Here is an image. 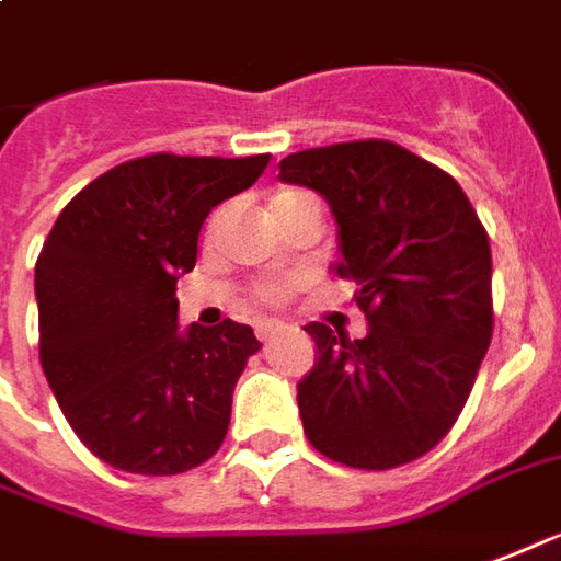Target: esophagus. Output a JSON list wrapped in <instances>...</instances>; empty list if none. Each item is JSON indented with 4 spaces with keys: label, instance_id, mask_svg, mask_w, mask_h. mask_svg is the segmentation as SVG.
<instances>
[{
    "label": "esophagus",
    "instance_id": "esophagus-1",
    "mask_svg": "<svg viewBox=\"0 0 561 561\" xmlns=\"http://www.w3.org/2000/svg\"><path fill=\"white\" fill-rule=\"evenodd\" d=\"M277 331H280L277 322H260V325H256V337H260V341H272Z\"/></svg>",
    "mask_w": 561,
    "mask_h": 561
}]
</instances>
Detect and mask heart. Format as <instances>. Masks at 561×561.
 <instances>
[{"mask_svg": "<svg viewBox=\"0 0 561 561\" xmlns=\"http://www.w3.org/2000/svg\"><path fill=\"white\" fill-rule=\"evenodd\" d=\"M298 199H310V196L301 194V191H280V194L272 196V215H277V211L289 206V203H298ZM277 296H280L277 286H263V289H260V298H263V301H275Z\"/></svg>", "mask_w": 561, "mask_h": 561, "instance_id": "1", "label": "heart"}]
</instances>
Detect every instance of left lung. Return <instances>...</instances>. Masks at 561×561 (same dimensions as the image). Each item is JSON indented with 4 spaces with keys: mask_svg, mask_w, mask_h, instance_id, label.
Instances as JSON below:
<instances>
[{
    "mask_svg": "<svg viewBox=\"0 0 561 561\" xmlns=\"http://www.w3.org/2000/svg\"><path fill=\"white\" fill-rule=\"evenodd\" d=\"M280 182L317 191L337 224L331 272L358 284L367 337L308 322L305 436L355 469H394L451 431L493 334L488 232L463 187L398 142L296 151Z\"/></svg>",
    "mask_w": 561,
    "mask_h": 561,
    "instance_id": "1",
    "label": "left lung"
}]
</instances>
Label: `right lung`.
I'll list each match as a JSON object with an SVG mask.
<instances>
[{
  "mask_svg": "<svg viewBox=\"0 0 561 561\" xmlns=\"http://www.w3.org/2000/svg\"><path fill=\"white\" fill-rule=\"evenodd\" d=\"M272 154H149L73 196L35 263L41 367L89 451L134 476L206 463L230 427L251 325L179 331L175 280L208 211L248 191Z\"/></svg>",
  "mask_w": 561,
  "mask_h": 561,
  "instance_id": "right-lung-1",
  "label": "right lung"
}]
</instances>
